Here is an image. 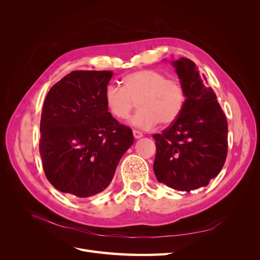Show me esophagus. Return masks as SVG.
Segmentation results:
<instances>
[{"label":"esophagus","instance_id":"esophagus-1","mask_svg":"<svg viewBox=\"0 0 260 260\" xmlns=\"http://www.w3.org/2000/svg\"><path fill=\"white\" fill-rule=\"evenodd\" d=\"M133 137H135L136 139H140V138L143 137V133L138 131V130H133Z\"/></svg>","mask_w":260,"mask_h":260}]
</instances>
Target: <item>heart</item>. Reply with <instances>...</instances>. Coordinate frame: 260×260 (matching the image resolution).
<instances>
[{"instance_id":"b5f03b06","label":"heart","mask_w":260,"mask_h":260,"mask_svg":"<svg viewBox=\"0 0 260 260\" xmlns=\"http://www.w3.org/2000/svg\"><path fill=\"white\" fill-rule=\"evenodd\" d=\"M105 104L111 114L119 120L130 117L137 106L132 124L151 129L158 123L170 124L177 120L185 103L184 86L177 78H167L155 69L131 73L122 80V86L108 84L104 92Z\"/></svg>"}]
</instances>
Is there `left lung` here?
I'll return each instance as SVG.
<instances>
[{"mask_svg":"<svg viewBox=\"0 0 260 260\" xmlns=\"http://www.w3.org/2000/svg\"><path fill=\"white\" fill-rule=\"evenodd\" d=\"M185 90V103L177 120L154 135L157 180L178 191L206 186L221 171L228 154V121L216 93L194 62L174 61Z\"/></svg>","mask_w":260,"mask_h":260,"instance_id":"8db88e82","label":"left lung"}]
</instances>
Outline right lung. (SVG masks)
Wrapping results in <instances>:
<instances>
[{"label":"right lung","instance_id":"obj_1","mask_svg":"<svg viewBox=\"0 0 260 260\" xmlns=\"http://www.w3.org/2000/svg\"><path fill=\"white\" fill-rule=\"evenodd\" d=\"M106 70H75L45 98L40 121L44 174L56 190L78 198L95 195L112 182L132 130L108 112Z\"/></svg>","mask_w":260,"mask_h":260}]
</instances>
